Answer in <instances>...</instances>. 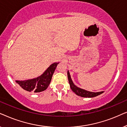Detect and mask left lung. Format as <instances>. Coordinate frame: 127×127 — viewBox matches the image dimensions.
Returning <instances> with one entry per match:
<instances>
[{"label": "left lung", "instance_id": "8db88e82", "mask_svg": "<svg viewBox=\"0 0 127 127\" xmlns=\"http://www.w3.org/2000/svg\"><path fill=\"white\" fill-rule=\"evenodd\" d=\"M67 77H68V80L69 84H70V87L71 90L77 95L78 96H80L81 97H85V98H93V97L96 96L98 95L101 94L103 93L104 91H100V92H97V93H94V92H90L88 91H87L86 90L82 89L78 87L74 84L73 82L72 79H71L70 73H69V70H67Z\"/></svg>", "mask_w": 127, "mask_h": 127}]
</instances>
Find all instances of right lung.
<instances>
[{
    "label": "right lung",
    "mask_w": 127,
    "mask_h": 127,
    "mask_svg": "<svg viewBox=\"0 0 127 127\" xmlns=\"http://www.w3.org/2000/svg\"><path fill=\"white\" fill-rule=\"evenodd\" d=\"M59 62H54L51 64L42 74L37 77L25 80H15V82L27 91L40 93L44 91L50 84L52 76Z\"/></svg>",
    "instance_id": "right-lung-1"
}]
</instances>
